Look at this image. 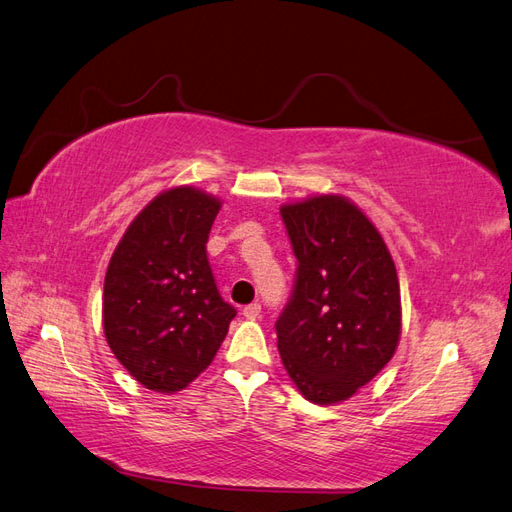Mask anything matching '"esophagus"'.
Listing matches in <instances>:
<instances>
[{"label": "esophagus", "mask_w": 512, "mask_h": 512, "mask_svg": "<svg viewBox=\"0 0 512 512\" xmlns=\"http://www.w3.org/2000/svg\"><path fill=\"white\" fill-rule=\"evenodd\" d=\"M242 315H244V317H248V319H257V317L261 315V304H259V302H253V304L244 306V309H242Z\"/></svg>", "instance_id": "esophagus-1"}]
</instances>
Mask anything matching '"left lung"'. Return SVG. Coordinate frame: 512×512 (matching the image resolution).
Listing matches in <instances>:
<instances>
[{"mask_svg":"<svg viewBox=\"0 0 512 512\" xmlns=\"http://www.w3.org/2000/svg\"><path fill=\"white\" fill-rule=\"evenodd\" d=\"M298 259L276 319L279 354L306 399L332 405L382 371L401 337V289L384 238L352 201L315 195L281 208Z\"/></svg>","mask_w":512,"mask_h":512,"instance_id":"left-lung-1","label":"left lung"}]
</instances>
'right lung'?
<instances>
[{
	"mask_svg": "<svg viewBox=\"0 0 512 512\" xmlns=\"http://www.w3.org/2000/svg\"><path fill=\"white\" fill-rule=\"evenodd\" d=\"M221 201L193 186L154 197L111 255L102 328L145 388L171 394L210 367L236 309L218 294L206 244Z\"/></svg>",
	"mask_w": 512,
	"mask_h": 512,
	"instance_id": "obj_1",
	"label": "right lung"
}]
</instances>
